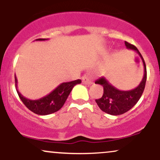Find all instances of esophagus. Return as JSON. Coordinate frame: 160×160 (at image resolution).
I'll list each match as a JSON object with an SVG mask.
<instances>
[{
	"instance_id": "obj_1",
	"label": "esophagus",
	"mask_w": 160,
	"mask_h": 160,
	"mask_svg": "<svg viewBox=\"0 0 160 160\" xmlns=\"http://www.w3.org/2000/svg\"><path fill=\"white\" fill-rule=\"evenodd\" d=\"M82 81L83 82V84L86 85H91L92 83V81L91 80V79L87 76V75H84L82 78Z\"/></svg>"
}]
</instances>
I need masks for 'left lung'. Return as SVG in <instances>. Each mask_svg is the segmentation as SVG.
I'll return each instance as SVG.
<instances>
[{
    "label": "left lung",
    "mask_w": 160,
    "mask_h": 160,
    "mask_svg": "<svg viewBox=\"0 0 160 160\" xmlns=\"http://www.w3.org/2000/svg\"><path fill=\"white\" fill-rule=\"evenodd\" d=\"M125 45L127 49L136 51L140 56L144 65V76L140 84L136 88L128 91H122L117 89L104 77L95 80V83L102 85L104 88L102 97L96 99L95 102L102 111L111 115H120L132 109L142 95L146 83L147 70L144 58L136 47L126 41H125Z\"/></svg>",
    "instance_id": "obj_1"
}]
</instances>
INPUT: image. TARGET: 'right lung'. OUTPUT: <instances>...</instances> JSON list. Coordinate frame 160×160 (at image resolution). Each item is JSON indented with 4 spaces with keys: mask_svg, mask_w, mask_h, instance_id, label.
Instances as JSON below:
<instances>
[{
    "mask_svg": "<svg viewBox=\"0 0 160 160\" xmlns=\"http://www.w3.org/2000/svg\"><path fill=\"white\" fill-rule=\"evenodd\" d=\"M48 39H37L36 40H47ZM16 88L20 99L23 104L34 113L38 115H48L58 111L62 108L71 90L77 84L81 83V80H77L74 81L62 82L54 90L46 96L36 100H32L24 97L18 90L17 78L15 74Z\"/></svg>",
    "mask_w": 160,
    "mask_h": 160,
    "instance_id": "1",
    "label": "right lung"
}]
</instances>
